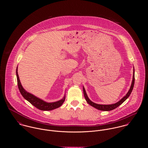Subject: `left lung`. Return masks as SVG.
Segmentation results:
<instances>
[{
	"instance_id": "8db88e82",
	"label": "left lung",
	"mask_w": 148,
	"mask_h": 148,
	"mask_svg": "<svg viewBox=\"0 0 148 148\" xmlns=\"http://www.w3.org/2000/svg\"><path fill=\"white\" fill-rule=\"evenodd\" d=\"M134 67H133V80H132V84L130 86V88L128 91V92L127 93V95L123 97L119 101H118L117 103H115V104H110V105H101V104H96L93 102H92L91 100H90V99L88 98L86 91L85 90L84 87L83 86V92H84V95L85 99L86 101V102L91 106H92L93 107L96 108L97 109H99L100 110H103V111H109V110H112L114 109L115 108H116L117 107H118L119 106H120L121 104H123L127 99L129 97V96H130L131 92H132V90L133 89V86H134Z\"/></svg>"
}]
</instances>
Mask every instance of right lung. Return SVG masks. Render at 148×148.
Instances as JSON below:
<instances>
[{
    "mask_svg": "<svg viewBox=\"0 0 148 148\" xmlns=\"http://www.w3.org/2000/svg\"><path fill=\"white\" fill-rule=\"evenodd\" d=\"M16 77H17V82H18V85L19 89V91L23 96V97L29 101L32 105L35 106L38 109L42 110H51L60 107L63 104L64 101H65V96H64L63 98L58 101L53 102V103H47L40 99L36 97L35 96L33 95L32 94L27 92L22 86L21 83L19 80V75L18 73V66L16 71Z\"/></svg>",
    "mask_w": 148,
    "mask_h": 148,
    "instance_id": "right-lung-1",
    "label": "right lung"
}]
</instances>
